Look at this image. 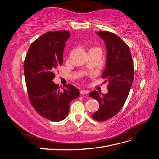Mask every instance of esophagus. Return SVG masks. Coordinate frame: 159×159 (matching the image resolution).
Listing matches in <instances>:
<instances>
[{
    "label": "esophagus",
    "instance_id": "34e87169",
    "mask_svg": "<svg viewBox=\"0 0 159 159\" xmlns=\"http://www.w3.org/2000/svg\"><path fill=\"white\" fill-rule=\"evenodd\" d=\"M80 93L81 95H84V94H88L89 93V91L88 90H85V89H82L80 91Z\"/></svg>",
    "mask_w": 159,
    "mask_h": 159
}]
</instances>
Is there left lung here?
Returning <instances> with one entry per match:
<instances>
[{"mask_svg": "<svg viewBox=\"0 0 159 159\" xmlns=\"http://www.w3.org/2000/svg\"><path fill=\"white\" fill-rule=\"evenodd\" d=\"M103 40L107 51L106 66L102 74L107 78L108 92L102 95L97 91L89 93L90 97L98 100L99 108L92 117L105 121L116 115L128 97L134 78V67L129 46L113 33L98 32Z\"/></svg>", "mask_w": 159, "mask_h": 159, "instance_id": "left-lung-1", "label": "left lung"}]
</instances>
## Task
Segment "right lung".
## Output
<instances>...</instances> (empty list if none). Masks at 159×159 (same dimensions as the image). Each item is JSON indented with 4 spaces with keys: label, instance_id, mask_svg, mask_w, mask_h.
Here are the masks:
<instances>
[{
    "label": "right lung",
    "instance_id": "right-lung-1",
    "mask_svg": "<svg viewBox=\"0 0 159 159\" xmlns=\"http://www.w3.org/2000/svg\"><path fill=\"white\" fill-rule=\"evenodd\" d=\"M70 36L69 31L44 34L30 45L24 62L30 102L38 114L52 121L68 116L70 103L80 93L74 85L60 88L52 81L54 71L63 63L64 46Z\"/></svg>",
    "mask_w": 159,
    "mask_h": 159
}]
</instances>
